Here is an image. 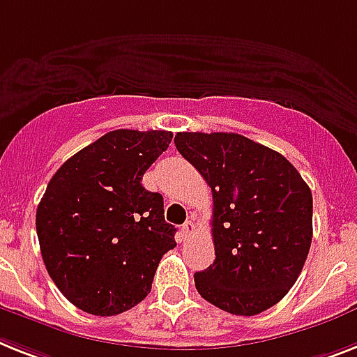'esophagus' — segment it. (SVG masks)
I'll return each instance as SVG.
<instances>
[{
	"label": "esophagus",
	"instance_id": "34e87169",
	"mask_svg": "<svg viewBox=\"0 0 357 357\" xmlns=\"http://www.w3.org/2000/svg\"><path fill=\"white\" fill-rule=\"evenodd\" d=\"M195 229H197V226L193 220H188V222H184V226H182V234H184V238L191 237V235L195 234Z\"/></svg>",
	"mask_w": 357,
	"mask_h": 357
}]
</instances>
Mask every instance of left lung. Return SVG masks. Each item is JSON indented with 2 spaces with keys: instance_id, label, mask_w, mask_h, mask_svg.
Wrapping results in <instances>:
<instances>
[{
  "instance_id": "8db88e82",
  "label": "left lung",
  "mask_w": 357,
  "mask_h": 357,
  "mask_svg": "<svg viewBox=\"0 0 357 357\" xmlns=\"http://www.w3.org/2000/svg\"><path fill=\"white\" fill-rule=\"evenodd\" d=\"M213 193V264L195 273L206 301L255 316L294 287L312 243V191L281 153L237 132H176Z\"/></svg>"
}]
</instances>
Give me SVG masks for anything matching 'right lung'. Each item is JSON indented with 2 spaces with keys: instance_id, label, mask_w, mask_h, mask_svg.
Here are the masks:
<instances>
[{
  "instance_id": "1",
  "label": "right lung",
  "mask_w": 357,
  "mask_h": 357,
  "mask_svg": "<svg viewBox=\"0 0 357 357\" xmlns=\"http://www.w3.org/2000/svg\"><path fill=\"white\" fill-rule=\"evenodd\" d=\"M169 131L116 129L54 173L36 210L47 272L79 310L116 316L151 291L162 255L176 246L164 199L142 185Z\"/></svg>"
}]
</instances>
